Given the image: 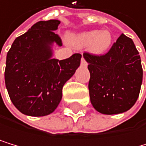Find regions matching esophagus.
I'll return each mask as SVG.
<instances>
[{
  "label": "esophagus",
  "instance_id": "obj_1",
  "mask_svg": "<svg viewBox=\"0 0 146 146\" xmlns=\"http://www.w3.org/2000/svg\"><path fill=\"white\" fill-rule=\"evenodd\" d=\"M81 66H82V67H87V66H88V63H87V61H86L85 59H84V58H81Z\"/></svg>",
  "mask_w": 146,
  "mask_h": 146
}]
</instances>
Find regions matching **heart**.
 Masks as SVG:
<instances>
[{
	"mask_svg": "<svg viewBox=\"0 0 146 146\" xmlns=\"http://www.w3.org/2000/svg\"><path fill=\"white\" fill-rule=\"evenodd\" d=\"M113 35L110 31H87L70 37V42L78 48H88L89 51L97 55L104 54L113 44Z\"/></svg>",
	"mask_w": 146,
	"mask_h": 146,
	"instance_id": "1",
	"label": "heart"
}]
</instances>
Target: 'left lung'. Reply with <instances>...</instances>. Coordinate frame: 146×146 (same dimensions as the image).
<instances>
[{"label":"left lung","instance_id":"1","mask_svg":"<svg viewBox=\"0 0 146 146\" xmlns=\"http://www.w3.org/2000/svg\"><path fill=\"white\" fill-rule=\"evenodd\" d=\"M83 57L88 63L93 108L104 115L129 110L139 97L143 81L141 58L134 41L122 34L106 55L84 53Z\"/></svg>","mask_w":146,"mask_h":146}]
</instances>
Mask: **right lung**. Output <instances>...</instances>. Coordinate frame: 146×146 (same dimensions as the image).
I'll use <instances>...</instances> for the list:
<instances>
[{"mask_svg":"<svg viewBox=\"0 0 146 146\" xmlns=\"http://www.w3.org/2000/svg\"><path fill=\"white\" fill-rule=\"evenodd\" d=\"M58 20L40 21L15 38L7 53L5 85L21 113L30 116L51 114L62 98V88L80 66L78 53L63 60L53 58L54 44L62 46L55 31Z\"/></svg>","mask_w":146,"mask_h":146,"instance_id":"add662e5","label":"right lung"}]
</instances>
